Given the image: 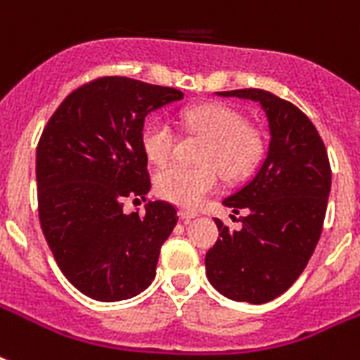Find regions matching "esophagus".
<instances>
[{"instance_id": "34e87169", "label": "esophagus", "mask_w": 360, "mask_h": 360, "mask_svg": "<svg viewBox=\"0 0 360 360\" xmlns=\"http://www.w3.org/2000/svg\"><path fill=\"white\" fill-rule=\"evenodd\" d=\"M198 213H192V211H181V219L185 220V222H188V220L196 219Z\"/></svg>"}]
</instances>
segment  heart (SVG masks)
<instances>
[{
    "instance_id": "b5f03b06",
    "label": "heart",
    "mask_w": 360,
    "mask_h": 360,
    "mask_svg": "<svg viewBox=\"0 0 360 360\" xmlns=\"http://www.w3.org/2000/svg\"><path fill=\"white\" fill-rule=\"evenodd\" d=\"M181 121L191 134L207 140L200 153V166L172 164L155 177V191L162 200L181 207H198L219 186L220 174L239 179L250 172L265 151V138L256 124L246 123L237 110L209 103L185 110ZM141 147L153 164L162 166L175 155L177 134L164 120H153L141 132Z\"/></svg>"
}]
</instances>
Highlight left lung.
Segmentation results:
<instances>
[{
  "instance_id": "1",
  "label": "left lung",
  "mask_w": 360,
  "mask_h": 360,
  "mask_svg": "<svg viewBox=\"0 0 360 360\" xmlns=\"http://www.w3.org/2000/svg\"><path fill=\"white\" fill-rule=\"evenodd\" d=\"M217 95L262 104L271 141L256 177L224 200L236 214H248L239 219L240 230L217 219L220 237L205 254V271L224 297L262 304L290 290L316 250L330 192L329 155L318 129L290 101L254 87Z\"/></svg>"
}]
</instances>
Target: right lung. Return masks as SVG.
Segmentation results:
<instances>
[{
	"mask_svg": "<svg viewBox=\"0 0 360 360\" xmlns=\"http://www.w3.org/2000/svg\"><path fill=\"white\" fill-rule=\"evenodd\" d=\"M174 87L103 76L65 97L37 146L42 233L61 273L95 301L130 299L151 284L177 224L168 202L123 213L124 198L151 188L141 147L146 115L181 101Z\"/></svg>",
	"mask_w": 360,
	"mask_h": 360,
	"instance_id": "add662e5",
	"label": "right lung"
}]
</instances>
